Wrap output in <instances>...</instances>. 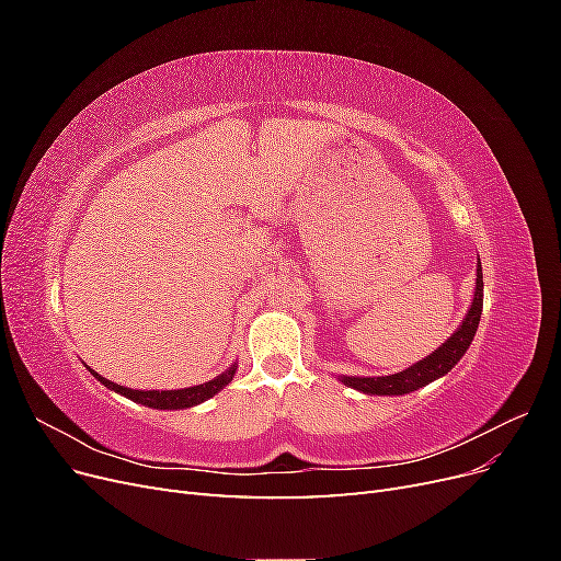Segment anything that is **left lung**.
<instances>
[{"label":"left lung","mask_w":561,"mask_h":561,"mask_svg":"<svg viewBox=\"0 0 561 561\" xmlns=\"http://www.w3.org/2000/svg\"><path fill=\"white\" fill-rule=\"evenodd\" d=\"M482 297H484L482 264L478 262V283H474V297L470 304V311L466 313L461 328H458L443 346H439L435 353H431L428 358H423L416 365L398 371V375L377 377V379L342 377V381L355 390H363V393H371V396H404V393H412V390L421 386H428L439 377H445L447 371L463 358V353L468 351L474 332H478L480 316H482Z\"/></svg>","instance_id":"1"}]
</instances>
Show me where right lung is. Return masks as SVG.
Masks as SVG:
<instances>
[{
    "label": "right lung",
    "instance_id": "add662e5",
    "mask_svg": "<svg viewBox=\"0 0 561 561\" xmlns=\"http://www.w3.org/2000/svg\"><path fill=\"white\" fill-rule=\"evenodd\" d=\"M91 375L100 381L105 383L107 388L116 390V393L126 396L128 400L133 402H140V404H147V407H154V410H184V407H194L203 400L213 398L219 388H225L233 375H236V365L229 367L225 375H219L217 379L208 381V383H198V386H192V388H180V390H133V388H124L118 386L105 377H100L98 371L91 369Z\"/></svg>",
    "mask_w": 561,
    "mask_h": 561
}]
</instances>
